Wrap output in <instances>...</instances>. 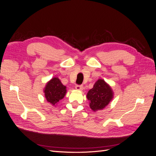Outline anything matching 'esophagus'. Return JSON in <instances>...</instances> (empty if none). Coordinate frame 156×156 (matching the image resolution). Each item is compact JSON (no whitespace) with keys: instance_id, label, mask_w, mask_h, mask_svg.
Instances as JSON below:
<instances>
[{"instance_id":"1","label":"esophagus","mask_w":156,"mask_h":156,"mask_svg":"<svg viewBox=\"0 0 156 156\" xmlns=\"http://www.w3.org/2000/svg\"><path fill=\"white\" fill-rule=\"evenodd\" d=\"M75 89L78 90V91H82L83 89V85H76L75 86Z\"/></svg>"}]
</instances>
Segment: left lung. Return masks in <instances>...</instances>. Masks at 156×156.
<instances>
[{
	"instance_id": "1",
	"label": "left lung",
	"mask_w": 156,
	"mask_h": 156,
	"mask_svg": "<svg viewBox=\"0 0 156 156\" xmlns=\"http://www.w3.org/2000/svg\"><path fill=\"white\" fill-rule=\"evenodd\" d=\"M113 95L110 85L103 79H98L87 94L90 108L95 112L104 109L113 99Z\"/></svg>"
}]
</instances>
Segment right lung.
<instances>
[{"label":"right lung","mask_w":156,"mask_h":156,"mask_svg":"<svg viewBox=\"0 0 156 156\" xmlns=\"http://www.w3.org/2000/svg\"><path fill=\"white\" fill-rule=\"evenodd\" d=\"M66 88L59 79L55 77L46 83L43 90L44 98L48 102L55 107L60 100L64 98L67 93Z\"/></svg>","instance_id":"1"}]
</instances>
